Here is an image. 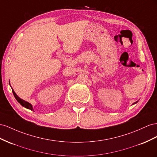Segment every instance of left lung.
Returning <instances> with one entry per match:
<instances>
[{"label": "left lung", "mask_w": 157, "mask_h": 157, "mask_svg": "<svg viewBox=\"0 0 157 157\" xmlns=\"http://www.w3.org/2000/svg\"><path fill=\"white\" fill-rule=\"evenodd\" d=\"M137 102H134V103H133V105H134V104H136V103H137Z\"/></svg>", "instance_id": "left-lung-1"}]
</instances>
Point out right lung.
Returning <instances> with one entry per match:
<instances>
[{"instance_id": "add662e5", "label": "right lung", "mask_w": 157, "mask_h": 157, "mask_svg": "<svg viewBox=\"0 0 157 157\" xmlns=\"http://www.w3.org/2000/svg\"><path fill=\"white\" fill-rule=\"evenodd\" d=\"M9 83H10V82H9ZM12 90L13 94H14V97L16 98V99L17 101V102H18L21 106H23L24 107H25V108H26V109H29V110H31L33 111V107H32V105H31L29 103V102H27V101H24L23 99H21V98H20L18 96L16 95V93L14 92V90H13L12 88Z\"/></svg>"}]
</instances>
